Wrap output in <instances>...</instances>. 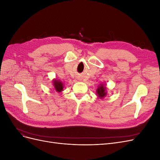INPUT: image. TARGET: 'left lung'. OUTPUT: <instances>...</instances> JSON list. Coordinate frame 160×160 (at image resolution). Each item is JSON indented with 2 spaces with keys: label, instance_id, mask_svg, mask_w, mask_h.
I'll return each mask as SVG.
<instances>
[{
  "label": "left lung",
  "instance_id": "1",
  "mask_svg": "<svg viewBox=\"0 0 160 160\" xmlns=\"http://www.w3.org/2000/svg\"><path fill=\"white\" fill-rule=\"evenodd\" d=\"M106 84H100L98 87V89L96 90L97 95L98 96V98L100 99H103L107 95V88L105 86Z\"/></svg>",
  "mask_w": 160,
  "mask_h": 160
}]
</instances>
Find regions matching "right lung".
Instances as JSON below:
<instances>
[{"label": "right lung", "mask_w": 160, "mask_h": 160, "mask_svg": "<svg viewBox=\"0 0 160 160\" xmlns=\"http://www.w3.org/2000/svg\"><path fill=\"white\" fill-rule=\"evenodd\" d=\"M53 88H54V89L57 92H61L62 90H63L64 88V83L61 80H57L56 79H52V81Z\"/></svg>", "instance_id": "add662e5"}]
</instances>
